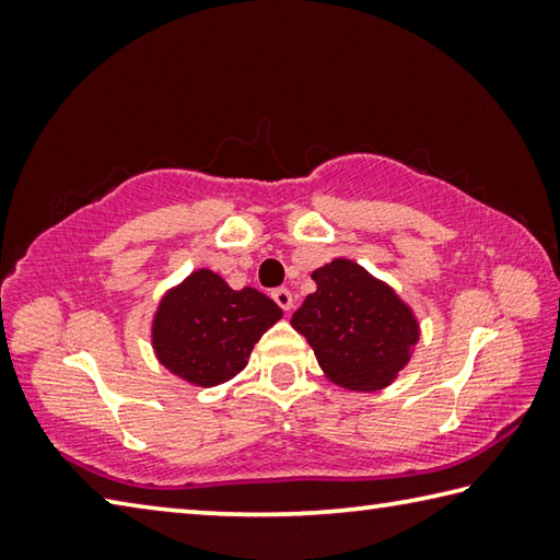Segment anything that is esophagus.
Segmentation results:
<instances>
[{"label": "esophagus", "instance_id": "34e87169", "mask_svg": "<svg viewBox=\"0 0 560 560\" xmlns=\"http://www.w3.org/2000/svg\"><path fill=\"white\" fill-rule=\"evenodd\" d=\"M271 299L279 303V306L283 308V311H291V306H293V296H291V291L289 289H273L271 291Z\"/></svg>", "mask_w": 560, "mask_h": 560}]
</instances>
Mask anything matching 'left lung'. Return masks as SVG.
Wrapping results in <instances>:
<instances>
[{"mask_svg": "<svg viewBox=\"0 0 560 560\" xmlns=\"http://www.w3.org/2000/svg\"><path fill=\"white\" fill-rule=\"evenodd\" d=\"M316 291L293 314L320 368L350 390H381L410 360L417 324L397 293L355 261L336 259L311 273Z\"/></svg>", "mask_w": 560, "mask_h": 560, "instance_id": "obj_1", "label": "left lung"}]
</instances>
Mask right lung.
Here are the masks:
<instances>
[{
  "mask_svg": "<svg viewBox=\"0 0 560 560\" xmlns=\"http://www.w3.org/2000/svg\"><path fill=\"white\" fill-rule=\"evenodd\" d=\"M279 318L281 308L261 291H234L214 271L200 269L160 303L153 346L175 375L212 387L242 371L254 343Z\"/></svg>",
  "mask_w": 560,
  "mask_h": 560,
  "instance_id": "add662e5",
  "label": "right lung"
}]
</instances>
